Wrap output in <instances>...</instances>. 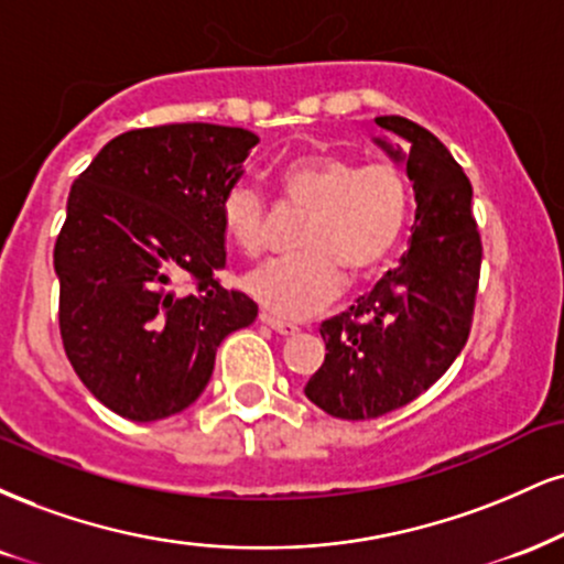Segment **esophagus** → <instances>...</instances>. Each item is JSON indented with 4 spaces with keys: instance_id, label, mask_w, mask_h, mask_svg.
I'll use <instances>...</instances> for the list:
<instances>
[{
    "instance_id": "34e87169",
    "label": "esophagus",
    "mask_w": 564,
    "mask_h": 564,
    "mask_svg": "<svg viewBox=\"0 0 564 564\" xmlns=\"http://www.w3.org/2000/svg\"><path fill=\"white\" fill-rule=\"evenodd\" d=\"M260 321H262L264 325H270V328H273L275 334H281V336H291V334H296V330H300L294 323L281 321V317L270 315V312H260Z\"/></svg>"
}]
</instances>
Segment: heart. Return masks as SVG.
Here are the masks:
<instances>
[{
    "instance_id": "obj_1",
    "label": "heart",
    "mask_w": 564,
    "mask_h": 564,
    "mask_svg": "<svg viewBox=\"0 0 564 564\" xmlns=\"http://www.w3.org/2000/svg\"><path fill=\"white\" fill-rule=\"evenodd\" d=\"M289 207L307 213L296 234L300 254L268 262L243 286L264 310L304 317L325 307L349 281L381 270L402 239L410 183L397 165H359L334 152L296 154L278 167ZM226 239L249 260L270 247L268 199L254 183H230L220 202Z\"/></svg>"
}]
</instances>
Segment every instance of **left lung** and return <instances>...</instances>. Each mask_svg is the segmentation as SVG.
Returning <instances> with one entry per match:
<instances>
[{"label":"left lung","instance_id":"obj_1","mask_svg":"<svg viewBox=\"0 0 564 564\" xmlns=\"http://www.w3.org/2000/svg\"><path fill=\"white\" fill-rule=\"evenodd\" d=\"M376 123L402 139L415 188L406 254L370 294L321 325L325 359L304 386L312 404L341 420H372L410 404L452 368L476 312L484 243L473 186L429 128L383 115Z\"/></svg>","mask_w":564,"mask_h":564}]
</instances>
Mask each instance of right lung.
I'll use <instances>...</instances> for the list:
<instances>
[{
    "label": "right lung",
    "mask_w": 564,
    "mask_h": 564,
    "mask_svg": "<svg viewBox=\"0 0 564 564\" xmlns=\"http://www.w3.org/2000/svg\"><path fill=\"white\" fill-rule=\"evenodd\" d=\"M254 144L230 126L135 128L73 183L54 243L59 336L76 376L120 417L186 410L223 338L254 323V302L217 278L220 202Z\"/></svg>",
    "instance_id": "right-lung-1"
}]
</instances>
